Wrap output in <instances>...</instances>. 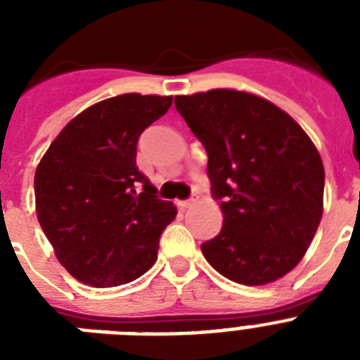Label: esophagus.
I'll return each instance as SVG.
<instances>
[{
	"mask_svg": "<svg viewBox=\"0 0 360 360\" xmlns=\"http://www.w3.org/2000/svg\"><path fill=\"white\" fill-rule=\"evenodd\" d=\"M196 202H198V198H188V200H181V202H177V205H179L181 209H188L192 207Z\"/></svg>",
	"mask_w": 360,
	"mask_h": 360,
	"instance_id": "34e87169",
	"label": "esophagus"
}]
</instances>
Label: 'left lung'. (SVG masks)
<instances>
[{"mask_svg": "<svg viewBox=\"0 0 360 360\" xmlns=\"http://www.w3.org/2000/svg\"><path fill=\"white\" fill-rule=\"evenodd\" d=\"M207 151V175L224 220L205 240L222 276L262 285L301 262L323 214L325 169L307 132L265 98L233 89L175 97Z\"/></svg>", "mask_w": 360, "mask_h": 360, "instance_id": "1", "label": "left lung"}]
</instances>
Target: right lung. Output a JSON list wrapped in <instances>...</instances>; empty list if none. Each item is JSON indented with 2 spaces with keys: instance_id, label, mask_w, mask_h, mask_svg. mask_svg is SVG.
<instances>
[{
  "instance_id": "1",
  "label": "right lung",
  "mask_w": 360,
  "mask_h": 360,
  "mask_svg": "<svg viewBox=\"0 0 360 360\" xmlns=\"http://www.w3.org/2000/svg\"><path fill=\"white\" fill-rule=\"evenodd\" d=\"M172 97L106 98L65 127L35 172L37 219L59 263L76 280L112 288L140 278L157 259L172 202L136 168L140 134Z\"/></svg>"
}]
</instances>
